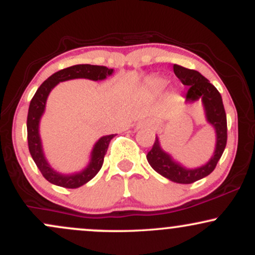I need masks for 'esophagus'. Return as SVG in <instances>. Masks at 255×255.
Returning <instances> with one entry per match:
<instances>
[{
  "label": "esophagus",
  "instance_id": "34e87169",
  "mask_svg": "<svg viewBox=\"0 0 255 255\" xmlns=\"http://www.w3.org/2000/svg\"><path fill=\"white\" fill-rule=\"evenodd\" d=\"M146 125H147L148 127H153V126H154L153 122H150V121H148V122H146Z\"/></svg>",
  "mask_w": 255,
  "mask_h": 255
}]
</instances>
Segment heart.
<instances>
[{"label":"heart","instance_id":"obj_1","mask_svg":"<svg viewBox=\"0 0 255 255\" xmlns=\"http://www.w3.org/2000/svg\"><path fill=\"white\" fill-rule=\"evenodd\" d=\"M165 85H166V83H165L164 79L152 78L147 81V85H146V87H147L148 92L153 93V95H158V93H160L163 90H164Z\"/></svg>","mask_w":255,"mask_h":255}]
</instances>
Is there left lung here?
Returning <instances> with one entry per match:
<instances>
[{
    "label": "left lung",
    "mask_w": 255,
    "mask_h": 255,
    "mask_svg": "<svg viewBox=\"0 0 255 255\" xmlns=\"http://www.w3.org/2000/svg\"><path fill=\"white\" fill-rule=\"evenodd\" d=\"M174 73L180 79L181 83L186 86H189L186 93L187 102H195L200 98L203 101L207 121L213 126V128L216 129V135H217L215 153L211 159L200 168L186 169L175 162L166 152L162 150L159 140L156 136L153 146L146 158L152 168L162 176L169 178L172 182L188 184L206 177L215 170L218 160L223 154L225 145H227V115H225L221 93L200 73L194 69L184 68L178 64H174Z\"/></svg>",
    "instance_id": "8db88e82"
}]
</instances>
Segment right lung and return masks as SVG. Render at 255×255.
Returning <instances> with one entry per match:
<instances>
[{
	"mask_svg": "<svg viewBox=\"0 0 255 255\" xmlns=\"http://www.w3.org/2000/svg\"><path fill=\"white\" fill-rule=\"evenodd\" d=\"M114 69L108 68L104 66H93V64H75V66L68 67V68L61 69L52 74L51 77L46 79L44 83L40 85L39 89L34 93L33 98L31 99L30 108H28L27 114V141L28 150L34 163L38 166L40 172L49 182L56 186L64 187V188H78L92 180L98 171L101 170L103 165L104 156L107 153L108 146L110 144V140L113 139L114 134L111 135L102 136L101 139L96 142L95 147L91 154L90 164L85 168L83 171L73 175H62L60 172L55 171L46 162L44 157L42 142H40L39 136V121L42 118L44 109H45L46 98H48L50 91L54 89L60 81L71 80V79L85 78L90 80H103L107 77L113 74Z\"/></svg>",
	"mask_w": 255,
	"mask_h": 255,
	"instance_id": "right-lung-1",
	"label": "right lung"
}]
</instances>
